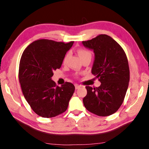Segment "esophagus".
<instances>
[{
  "mask_svg": "<svg viewBox=\"0 0 149 149\" xmlns=\"http://www.w3.org/2000/svg\"><path fill=\"white\" fill-rule=\"evenodd\" d=\"M81 87V85H79L78 84H75V89H79V88H80Z\"/></svg>",
  "mask_w": 149,
  "mask_h": 149,
  "instance_id": "1",
  "label": "esophagus"
}]
</instances>
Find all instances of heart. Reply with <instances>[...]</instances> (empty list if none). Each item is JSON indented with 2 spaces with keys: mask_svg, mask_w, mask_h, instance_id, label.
I'll return each mask as SVG.
<instances>
[{
  "mask_svg": "<svg viewBox=\"0 0 149 149\" xmlns=\"http://www.w3.org/2000/svg\"><path fill=\"white\" fill-rule=\"evenodd\" d=\"M77 53H78V55L79 56V57L81 58V59L82 60H84L85 58H89V57L91 58V56H92L91 52L89 50L84 49H78ZM68 56H69V53L65 54V56L64 58V60H63V62H64V63H65V61H66Z\"/></svg>",
  "mask_w": 149,
  "mask_h": 149,
  "instance_id": "b5f03b06",
  "label": "heart"
}]
</instances>
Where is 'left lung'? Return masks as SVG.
Here are the masks:
<instances>
[{"label": "left lung", "mask_w": 149, "mask_h": 149, "mask_svg": "<svg viewBox=\"0 0 149 149\" xmlns=\"http://www.w3.org/2000/svg\"><path fill=\"white\" fill-rule=\"evenodd\" d=\"M93 50L95 60L91 73L101 83L99 87L86 86L83 102L89 112L99 116L112 115L123 102L130 81V68L124 50L107 35H98L82 42Z\"/></svg>", "instance_id": "1"}]
</instances>
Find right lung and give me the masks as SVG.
<instances>
[{
	"label": "right lung",
	"instance_id": "1",
	"mask_svg": "<svg viewBox=\"0 0 149 149\" xmlns=\"http://www.w3.org/2000/svg\"><path fill=\"white\" fill-rule=\"evenodd\" d=\"M74 44L39 39L30 44L22 55L19 81L25 99L32 110L42 118H52L67 110L75 91L71 83L56 86L53 71L61 67L66 52Z\"/></svg>",
	"mask_w": 149,
	"mask_h": 149
}]
</instances>
